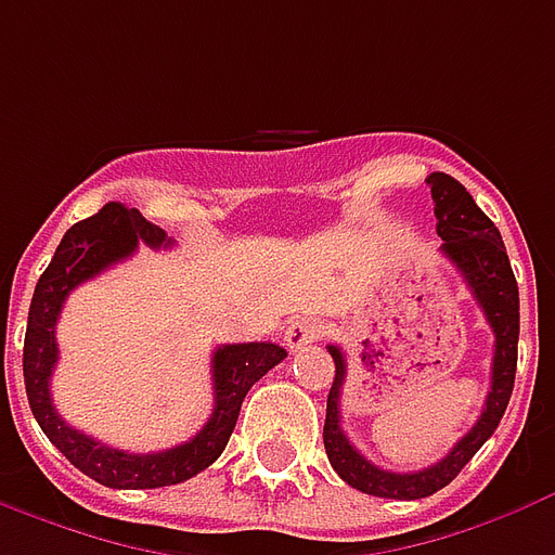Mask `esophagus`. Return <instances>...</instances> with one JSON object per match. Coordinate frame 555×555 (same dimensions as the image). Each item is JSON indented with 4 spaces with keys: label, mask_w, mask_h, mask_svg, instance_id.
I'll return each mask as SVG.
<instances>
[{
    "label": "esophagus",
    "mask_w": 555,
    "mask_h": 555,
    "mask_svg": "<svg viewBox=\"0 0 555 555\" xmlns=\"http://www.w3.org/2000/svg\"><path fill=\"white\" fill-rule=\"evenodd\" d=\"M321 336H324V324H321V321H312V318H300V321H291V324L285 326V345H288L291 350H306Z\"/></svg>",
    "instance_id": "esophagus-1"
}]
</instances>
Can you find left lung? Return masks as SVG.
<instances>
[{"instance_id":"obj_1","label":"left lung","mask_w":555,"mask_h":555,"mask_svg":"<svg viewBox=\"0 0 555 555\" xmlns=\"http://www.w3.org/2000/svg\"><path fill=\"white\" fill-rule=\"evenodd\" d=\"M428 186L430 198H434L437 234L442 237L440 253L464 276L481 312L488 318L493 338H496L493 365H490V392L476 425L454 442V449L442 461L430 464L428 469H416V473H389V469H380L372 461H365L357 452V446L348 440V434L341 430V386L348 377V360H345L341 348L330 345V353L336 362V377H333V389L326 398V457L350 488L372 493V496H384V500H422V496H430L446 488L496 430L502 413L508 408L514 372H517L520 294H517V279L508 264L500 229L485 217V210L473 202L464 183L454 181L452 175L434 171L428 175Z\"/></svg>"}]
</instances>
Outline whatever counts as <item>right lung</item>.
Instances as JSON below:
<instances>
[{"mask_svg":"<svg viewBox=\"0 0 555 555\" xmlns=\"http://www.w3.org/2000/svg\"><path fill=\"white\" fill-rule=\"evenodd\" d=\"M139 243H145L151 249L171 246L166 231L151 225L139 210L118 205V202H109L94 217L70 225L55 249L53 261L35 285L26 345H23L26 396L41 430L79 473L118 490L181 485L195 473L207 469L229 446L246 392L253 389L255 380H261L273 365L288 357L285 348H279L273 341H246V345L217 348L214 365H210L214 369V413L193 440L181 442L175 449L133 454L70 428L65 418L55 413L53 396H50V377L59 360L55 321L70 291L103 273L106 267L130 258Z\"/></svg>","mask_w":555,"mask_h":555,"instance_id":"1","label":"right lung"}]
</instances>
